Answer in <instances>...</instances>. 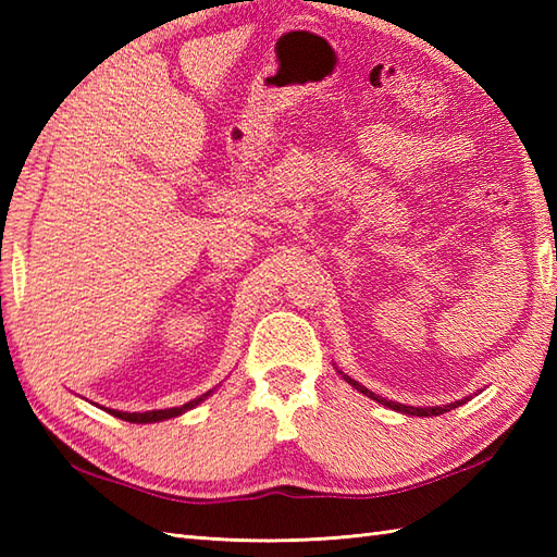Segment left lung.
<instances>
[{"label": "left lung", "instance_id": "left-lung-1", "mask_svg": "<svg viewBox=\"0 0 557 557\" xmlns=\"http://www.w3.org/2000/svg\"><path fill=\"white\" fill-rule=\"evenodd\" d=\"M342 373V371H339ZM342 377H345V381L351 385V387H357L359 393H363L366 397H371V399H375V401H381L383 407H387V409H395V411H401V413H409V417H441V413H445V411H449V409H455V407H461L465 405L467 399H459V401H453V405H443V407H407V405H399V401H393V399H385V397H377L375 393H371L369 387H363V385H359L357 381H351L349 375H345L342 373Z\"/></svg>", "mask_w": 557, "mask_h": 557}]
</instances>
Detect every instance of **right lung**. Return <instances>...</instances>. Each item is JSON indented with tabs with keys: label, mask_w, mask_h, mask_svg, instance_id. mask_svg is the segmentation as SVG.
<instances>
[{
	"label": "right lung",
	"mask_w": 557,
	"mask_h": 557,
	"mask_svg": "<svg viewBox=\"0 0 557 557\" xmlns=\"http://www.w3.org/2000/svg\"><path fill=\"white\" fill-rule=\"evenodd\" d=\"M212 395V389H208L206 395H200V397H196V399H191V401H186V405H182V407H172V409H152V411H144V413H138V411H116V409H108L112 417H116V419H122V421H132V423H156V421H164V419H174V417H180V413H184V411H188V409H194L196 405H200V401L203 399H208Z\"/></svg>",
	"instance_id": "add662e5"
}]
</instances>
